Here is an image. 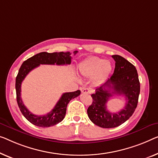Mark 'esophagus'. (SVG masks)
<instances>
[{
  "label": "esophagus",
  "mask_w": 158,
  "mask_h": 158,
  "mask_svg": "<svg viewBox=\"0 0 158 158\" xmlns=\"http://www.w3.org/2000/svg\"><path fill=\"white\" fill-rule=\"evenodd\" d=\"M81 92L83 93V94H91V91L89 89L84 88V89H83L81 90Z\"/></svg>",
  "instance_id": "obj_1"
}]
</instances>
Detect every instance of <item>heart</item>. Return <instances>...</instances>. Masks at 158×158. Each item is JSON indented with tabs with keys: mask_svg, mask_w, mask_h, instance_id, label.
<instances>
[{
	"mask_svg": "<svg viewBox=\"0 0 158 158\" xmlns=\"http://www.w3.org/2000/svg\"><path fill=\"white\" fill-rule=\"evenodd\" d=\"M112 67L109 61L104 60L98 56H90L79 64L80 74L84 77H93L96 85L102 84L109 77Z\"/></svg>",
	"mask_w": 158,
	"mask_h": 158,
	"instance_id": "b5f03b06",
	"label": "heart"
}]
</instances>
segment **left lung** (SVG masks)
<instances>
[{
    "instance_id": "8db88e82",
    "label": "left lung",
    "mask_w": 158,
    "mask_h": 158,
    "mask_svg": "<svg viewBox=\"0 0 158 158\" xmlns=\"http://www.w3.org/2000/svg\"><path fill=\"white\" fill-rule=\"evenodd\" d=\"M116 62L114 72L104 84L96 89L91 94L93 102L87 109L89 119L103 128H116L126 122L135 111L140 94V81L135 66L120 55H112ZM126 98V105L117 113L107 109L109 98L114 95Z\"/></svg>"
}]
</instances>
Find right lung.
Listing matches in <instances>:
<instances>
[{"label": "right lung", "instance_id": "add662e5", "mask_svg": "<svg viewBox=\"0 0 158 158\" xmlns=\"http://www.w3.org/2000/svg\"><path fill=\"white\" fill-rule=\"evenodd\" d=\"M77 52H78L77 51H74V54L76 55ZM70 55H71V53L69 52H60L53 53L43 52L27 59L21 65L15 79L16 98H17L18 105L21 113L25 118L35 126L42 127V128H47V127L55 126L62 121L66 115L67 104L72 98L79 96L81 91L77 90L73 92L64 93L51 111L43 116H37L32 114L23 102L20 93L21 84L28 73L31 72L35 68L39 67L40 64H70L72 62V56Z\"/></svg>", "mask_w": 158, "mask_h": 158}]
</instances>
